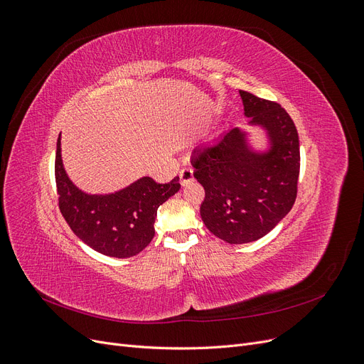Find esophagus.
Segmentation results:
<instances>
[{
	"label": "esophagus",
	"mask_w": 364,
	"mask_h": 364,
	"mask_svg": "<svg viewBox=\"0 0 364 364\" xmlns=\"http://www.w3.org/2000/svg\"><path fill=\"white\" fill-rule=\"evenodd\" d=\"M179 178H181V185H182V186L188 185V183L193 182V179H194L193 170H191V168H182L181 173H179Z\"/></svg>",
	"instance_id": "esophagus-1"
}]
</instances>
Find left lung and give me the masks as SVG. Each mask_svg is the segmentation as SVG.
Segmentation results:
<instances>
[{"label":"left lung","instance_id":"obj_1","mask_svg":"<svg viewBox=\"0 0 364 364\" xmlns=\"http://www.w3.org/2000/svg\"><path fill=\"white\" fill-rule=\"evenodd\" d=\"M249 124L266 130L270 147L255 151L247 134L230 129L215 144L194 151V178L205 188V226L230 245L257 241L290 213L301 155L293 119L281 105L240 91Z\"/></svg>","mask_w":364,"mask_h":364}]
</instances>
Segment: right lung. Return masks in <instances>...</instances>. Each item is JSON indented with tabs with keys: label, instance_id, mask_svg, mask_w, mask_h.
I'll list each match as a JSON object with an SVG mask.
<instances>
[{
	"label": "right lung",
	"instance_id": "1",
	"mask_svg": "<svg viewBox=\"0 0 364 364\" xmlns=\"http://www.w3.org/2000/svg\"><path fill=\"white\" fill-rule=\"evenodd\" d=\"M59 209L85 245L114 258H129L146 249L155 237L158 208L179 191V178L158 183L141 178L112 194H86L70 181L58 139L54 162Z\"/></svg>",
	"mask_w": 364,
	"mask_h": 364
}]
</instances>
